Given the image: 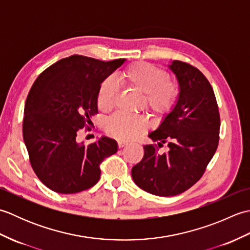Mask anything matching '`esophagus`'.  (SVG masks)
<instances>
[{
  "mask_svg": "<svg viewBox=\"0 0 250 250\" xmlns=\"http://www.w3.org/2000/svg\"><path fill=\"white\" fill-rule=\"evenodd\" d=\"M126 145H128V143L122 142V141H119V142H118V147H119V148H122V147H125V146H126Z\"/></svg>",
  "mask_w": 250,
  "mask_h": 250,
  "instance_id": "1",
  "label": "esophagus"
}]
</instances>
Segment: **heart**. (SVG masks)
Returning <instances> with one entry per match:
<instances>
[{
	"label": "heart",
	"instance_id": "heart-1",
	"mask_svg": "<svg viewBox=\"0 0 250 250\" xmlns=\"http://www.w3.org/2000/svg\"><path fill=\"white\" fill-rule=\"evenodd\" d=\"M125 86L144 95L145 106L157 116H166L171 111L178 98V86L169 81L162 68L148 62H136L120 74ZM118 89L111 78H106L98 90V107L109 110L115 103ZM144 118H132L115 115L106 124V132L119 141H131L142 135L148 129Z\"/></svg>",
	"mask_w": 250,
	"mask_h": 250
}]
</instances>
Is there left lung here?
Masks as SVG:
<instances>
[{
    "mask_svg": "<svg viewBox=\"0 0 250 250\" xmlns=\"http://www.w3.org/2000/svg\"><path fill=\"white\" fill-rule=\"evenodd\" d=\"M167 67L177 79L178 98L148 136L159 147L167 143L168 151L160 155L145 145L144 157L131 171L141 189L159 196L179 194L198 182L218 146L220 129L218 105L206 77L182 61H171Z\"/></svg>",
    "mask_w": 250,
    "mask_h": 250,
    "instance_id": "8db88e82",
    "label": "left lung"
}]
</instances>
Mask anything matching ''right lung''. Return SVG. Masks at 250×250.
I'll return each mask as SVG.
<instances>
[{"label": "right lung", "mask_w": 250, "mask_h": 250, "mask_svg": "<svg viewBox=\"0 0 250 250\" xmlns=\"http://www.w3.org/2000/svg\"><path fill=\"white\" fill-rule=\"evenodd\" d=\"M125 61L74 55L47 67L34 82L24 105L23 140L36 176L52 191L71 194L91 188L100 179V163L118 150L109 137L89 145L76 137L98 114L101 83Z\"/></svg>", "instance_id": "add662e5"}]
</instances>
